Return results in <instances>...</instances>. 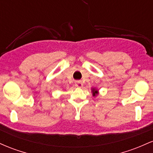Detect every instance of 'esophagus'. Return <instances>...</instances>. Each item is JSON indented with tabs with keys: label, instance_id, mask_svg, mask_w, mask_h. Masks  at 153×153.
<instances>
[{
	"label": "esophagus",
	"instance_id": "34e87169",
	"mask_svg": "<svg viewBox=\"0 0 153 153\" xmlns=\"http://www.w3.org/2000/svg\"><path fill=\"white\" fill-rule=\"evenodd\" d=\"M75 86L78 88H81L82 86V82L80 80H78V81L75 82Z\"/></svg>",
	"mask_w": 153,
	"mask_h": 153
}]
</instances>
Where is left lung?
<instances>
[{
    "instance_id": "obj_1",
    "label": "left lung",
    "mask_w": 153,
    "mask_h": 153,
    "mask_svg": "<svg viewBox=\"0 0 153 153\" xmlns=\"http://www.w3.org/2000/svg\"><path fill=\"white\" fill-rule=\"evenodd\" d=\"M92 91H93V94H94V96H96V95L98 94V91H96V89L93 88V90H92Z\"/></svg>"
}]
</instances>
